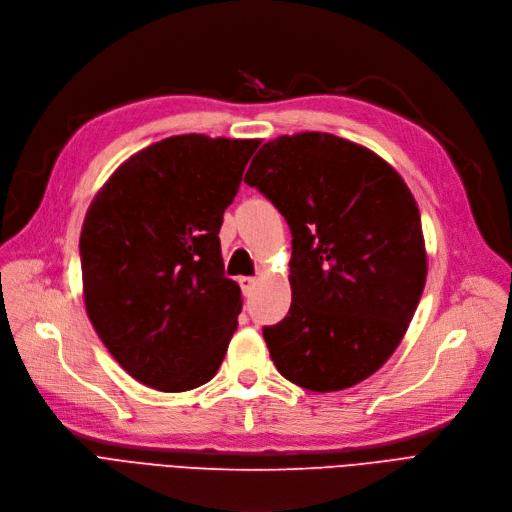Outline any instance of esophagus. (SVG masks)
Masks as SVG:
<instances>
[{
    "label": "esophagus",
    "instance_id": "esophagus-1",
    "mask_svg": "<svg viewBox=\"0 0 512 512\" xmlns=\"http://www.w3.org/2000/svg\"><path fill=\"white\" fill-rule=\"evenodd\" d=\"M256 277H239V285H241V291L246 296H250L252 294V289H254V285H256Z\"/></svg>",
    "mask_w": 512,
    "mask_h": 512
}]
</instances>
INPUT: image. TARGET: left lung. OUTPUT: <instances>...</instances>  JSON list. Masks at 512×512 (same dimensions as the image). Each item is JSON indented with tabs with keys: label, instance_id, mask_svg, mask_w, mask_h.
<instances>
[{
	"label": "left lung",
	"instance_id": "1",
	"mask_svg": "<svg viewBox=\"0 0 512 512\" xmlns=\"http://www.w3.org/2000/svg\"><path fill=\"white\" fill-rule=\"evenodd\" d=\"M248 185L291 229V306L264 327L277 371L310 392L352 387L394 354L427 279L419 206L392 164L331 133L264 143Z\"/></svg>",
	"mask_w": 512,
	"mask_h": 512
}]
</instances>
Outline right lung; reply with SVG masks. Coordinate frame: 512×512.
I'll return each mask as SVG.
<instances>
[{
    "label": "right lung",
    "instance_id": "right-lung-1",
    "mask_svg": "<svg viewBox=\"0 0 512 512\" xmlns=\"http://www.w3.org/2000/svg\"><path fill=\"white\" fill-rule=\"evenodd\" d=\"M260 139L175 135L133 154L95 193L81 229L85 310L108 352L158 392L210 381L241 289L218 231Z\"/></svg>",
    "mask_w": 512,
    "mask_h": 512
}]
</instances>
